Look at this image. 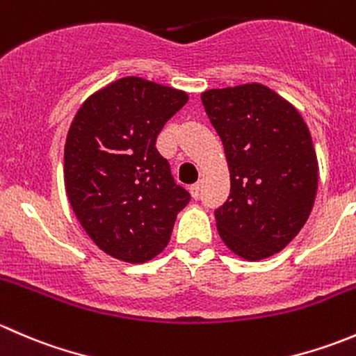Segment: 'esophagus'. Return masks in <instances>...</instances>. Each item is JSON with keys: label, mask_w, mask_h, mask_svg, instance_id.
<instances>
[{"label": "esophagus", "mask_w": 356, "mask_h": 356, "mask_svg": "<svg viewBox=\"0 0 356 356\" xmlns=\"http://www.w3.org/2000/svg\"><path fill=\"white\" fill-rule=\"evenodd\" d=\"M200 189H201L200 182H196V184H193L191 188H189V193H191V196H193V198H195V200L200 196Z\"/></svg>", "instance_id": "obj_1"}]
</instances>
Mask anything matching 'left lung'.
Here are the masks:
<instances>
[{"mask_svg":"<svg viewBox=\"0 0 356 356\" xmlns=\"http://www.w3.org/2000/svg\"><path fill=\"white\" fill-rule=\"evenodd\" d=\"M224 145L231 195L215 210L224 245L250 261L284 250L314 208L318 161L300 111L258 82L201 92Z\"/></svg>","mask_w":356,"mask_h":356,"instance_id":"8db88e82","label":"left lung"}]
</instances>
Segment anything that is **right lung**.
I'll return each instance as SVG.
<instances>
[{"label":"right lung","mask_w":356,"mask_h":356,"mask_svg":"<svg viewBox=\"0 0 356 356\" xmlns=\"http://www.w3.org/2000/svg\"><path fill=\"white\" fill-rule=\"evenodd\" d=\"M188 99L129 75L92 92L72 120L63 160L68 203L86 234L117 260L145 264L160 254L191 200L155 146Z\"/></svg>","instance_id":"add662e5"}]
</instances>
